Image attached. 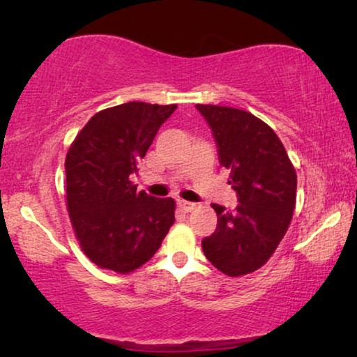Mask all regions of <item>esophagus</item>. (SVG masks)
<instances>
[{
	"label": "esophagus",
	"instance_id": "34e87169",
	"mask_svg": "<svg viewBox=\"0 0 357 357\" xmlns=\"http://www.w3.org/2000/svg\"><path fill=\"white\" fill-rule=\"evenodd\" d=\"M178 208L182 209L183 213H190V211H193L195 208H197V204L195 203H190V202H185V199H178Z\"/></svg>",
	"mask_w": 357,
	"mask_h": 357
}]
</instances>
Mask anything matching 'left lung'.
Here are the masks:
<instances>
[{"label":"left lung","mask_w":357,"mask_h":357,"mask_svg":"<svg viewBox=\"0 0 357 357\" xmlns=\"http://www.w3.org/2000/svg\"><path fill=\"white\" fill-rule=\"evenodd\" d=\"M211 128L219 164L238 204L234 211L213 204L218 226L202 241L204 255L227 276L265 265L284 237L296 206L297 175L284 146L265 121L245 110L197 105Z\"/></svg>","instance_id":"8db88e82"}]
</instances>
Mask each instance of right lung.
Listing matches in <instances>:
<instances>
[{
    "instance_id": "add662e5",
    "label": "right lung",
    "mask_w": 357,
    "mask_h": 357,
    "mask_svg": "<svg viewBox=\"0 0 357 357\" xmlns=\"http://www.w3.org/2000/svg\"><path fill=\"white\" fill-rule=\"evenodd\" d=\"M177 105L128 102L96 114L66 154V202L81 248L97 266L130 273L175 222L172 198L136 192L130 177Z\"/></svg>"
}]
</instances>
